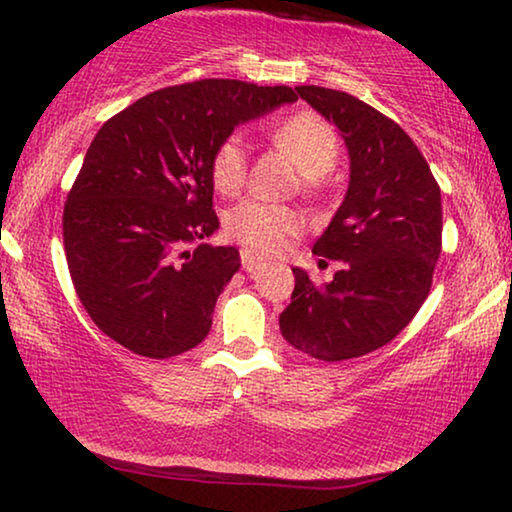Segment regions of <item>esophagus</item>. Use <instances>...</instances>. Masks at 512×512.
Instances as JSON below:
<instances>
[{
  "instance_id": "1",
  "label": "esophagus",
  "mask_w": 512,
  "mask_h": 512,
  "mask_svg": "<svg viewBox=\"0 0 512 512\" xmlns=\"http://www.w3.org/2000/svg\"><path fill=\"white\" fill-rule=\"evenodd\" d=\"M242 268L247 270L249 275H254V272L265 268V261H263V258H258V256L251 254L249 249H244V251H242Z\"/></svg>"
}]
</instances>
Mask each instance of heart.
Listing matches in <instances>:
<instances>
[{
  "label": "heart",
  "instance_id": "heart-1",
  "mask_svg": "<svg viewBox=\"0 0 512 512\" xmlns=\"http://www.w3.org/2000/svg\"><path fill=\"white\" fill-rule=\"evenodd\" d=\"M272 139L289 153L305 177L331 172L340 153L333 125L312 111H298L272 128ZM247 177V144L233 132L216 146L212 156V179L221 193H235ZM303 228L300 214L289 207L268 205L261 200H242L226 214V233L247 247L251 254H277Z\"/></svg>",
  "mask_w": 512,
  "mask_h": 512
}]
</instances>
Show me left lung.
<instances>
[{"mask_svg":"<svg viewBox=\"0 0 512 512\" xmlns=\"http://www.w3.org/2000/svg\"><path fill=\"white\" fill-rule=\"evenodd\" d=\"M296 90L338 128L349 184L314 244V254L342 268L321 286L293 268L296 289L279 314V331L312 359H356L394 340L429 296L443 237L440 188L415 142L391 118L340 90Z\"/></svg>","mask_w":512,"mask_h":512,"instance_id":"left-lung-1","label":"left lung"}]
</instances>
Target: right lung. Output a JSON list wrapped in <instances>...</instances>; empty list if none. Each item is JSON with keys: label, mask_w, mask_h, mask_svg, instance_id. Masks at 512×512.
Segmentation results:
<instances>
[{"label": "right lung", "mask_w": 512, "mask_h": 512, "mask_svg": "<svg viewBox=\"0 0 512 512\" xmlns=\"http://www.w3.org/2000/svg\"><path fill=\"white\" fill-rule=\"evenodd\" d=\"M298 97L286 86L202 79L156 90L109 118L67 195L65 254L97 328L149 359L198 347L216 298L240 270L235 247H209L212 156L237 125Z\"/></svg>", "instance_id": "add662e5"}]
</instances>
